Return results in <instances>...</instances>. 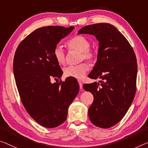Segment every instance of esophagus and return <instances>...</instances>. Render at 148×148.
Returning a JSON list of instances; mask_svg holds the SVG:
<instances>
[{
	"label": "esophagus",
	"instance_id": "34e87169",
	"mask_svg": "<svg viewBox=\"0 0 148 148\" xmlns=\"http://www.w3.org/2000/svg\"><path fill=\"white\" fill-rule=\"evenodd\" d=\"M78 83H79V88H83V83H82V82L80 81H78Z\"/></svg>",
	"mask_w": 148,
	"mask_h": 148
}]
</instances>
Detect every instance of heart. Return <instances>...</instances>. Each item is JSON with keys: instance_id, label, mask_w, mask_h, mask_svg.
<instances>
[{"instance_id": "heart-1", "label": "heart", "mask_w": 148, "mask_h": 148, "mask_svg": "<svg viewBox=\"0 0 148 148\" xmlns=\"http://www.w3.org/2000/svg\"><path fill=\"white\" fill-rule=\"evenodd\" d=\"M90 42L87 37L81 35H77L71 38L66 43V46L69 50H76L80 52L79 61L84 60L92 63L95 60L96 53L94 49L90 47ZM53 56L57 62L60 65H64L66 61V55L60 46L57 45L53 49ZM89 70V65L87 63L69 66L64 69V75L66 77L81 79Z\"/></svg>"}]
</instances>
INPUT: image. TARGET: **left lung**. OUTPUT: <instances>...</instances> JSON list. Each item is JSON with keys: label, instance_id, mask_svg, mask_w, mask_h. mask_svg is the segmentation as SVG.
I'll return each mask as SVG.
<instances>
[{"label": "left lung", "instance_id": "1", "mask_svg": "<svg viewBox=\"0 0 148 148\" xmlns=\"http://www.w3.org/2000/svg\"><path fill=\"white\" fill-rule=\"evenodd\" d=\"M78 33L94 35L99 42L97 63L88 77L102 81L83 85L94 97L88 117L96 126L110 128L124 116L135 96V53L123 34L110 24L88 25Z\"/></svg>", "mask_w": 148, "mask_h": 148}]
</instances>
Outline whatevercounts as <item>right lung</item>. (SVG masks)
<instances>
[{
  "instance_id": "obj_1",
  "label": "right lung",
  "mask_w": 148,
  "mask_h": 148,
  "mask_svg": "<svg viewBox=\"0 0 148 148\" xmlns=\"http://www.w3.org/2000/svg\"><path fill=\"white\" fill-rule=\"evenodd\" d=\"M73 29L60 26L36 29L20 42L14 54V75L22 103L45 128H55L65 121L68 108L79 90L73 78L51 83L52 77L60 79L63 74L53 49Z\"/></svg>"
}]
</instances>
